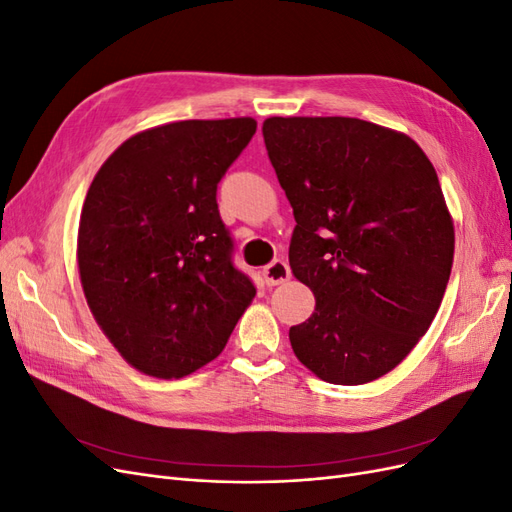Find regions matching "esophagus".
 Masks as SVG:
<instances>
[{"label": "esophagus", "instance_id": "esophagus-1", "mask_svg": "<svg viewBox=\"0 0 512 512\" xmlns=\"http://www.w3.org/2000/svg\"><path fill=\"white\" fill-rule=\"evenodd\" d=\"M262 277H265L267 286H277V284H284L288 277H290V267L288 262L284 260H273L271 265L262 267Z\"/></svg>", "mask_w": 512, "mask_h": 512}]
</instances>
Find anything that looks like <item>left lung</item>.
<instances>
[{
  "mask_svg": "<svg viewBox=\"0 0 512 512\" xmlns=\"http://www.w3.org/2000/svg\"><path fill=\"white\" fill-rule=\"evenodd\" d=\"M262 136L297 222L292 275L316 297L290 346L324 382L378 380L427 333L451 277L436 168L408 134L354 117H269Z\"/></svg>",
  "mask_w": 512,
  "mask_h": 512,
  "instance_id": "1",
  "label": "left lung"
}]
</instances>
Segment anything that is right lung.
Listing matches in <instances>:
<instances>
[{
    "instance_id": "right-lung-1",
    "label": "right lung",
    "mask_w": 512,
    "mask_h": 512,
    "mask_svg": "<svg viewBox=\"0 0 512 512\" xmlns=\"http://www.w3.org/2000/svg\"><path fill=\"white\" fill-rule=\"evenodd\" d=\"M254 132L252 117L164 123L121 143L89 185L81 286L108 342L147 376L211 363L254 299L215 200Z\"/></svg>"
}]
</instances>
